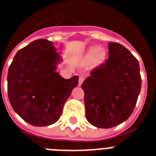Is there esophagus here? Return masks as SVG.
Instances as JSON below:
<instances>
[{
  "label": "esophagus",
  "mask_w": 156,
  "mask_h": 156,
  "mask_svg": "<svg viewBox=\"0 0 156 156\" xmlns=\"http://www.w3.org/2000/svg\"><path fill=\"white\" fill-rule=\"evenodd\" d=\"M83 81H84V77H83V76H80V77H79V82H78V86H79V87L82 85Z\"/></svg>",
  "instance_id": "34e87169"
}]
</instances>
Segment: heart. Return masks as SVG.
I'll return each mask as SVG.
<instances>
[{"label": "heart", "instance_id": "b5f03b06", "mask_svg": "<svg viewBox=\"0 0 156 156\" xmlns=\"http://www.w3.org/2000/svg\"><path fill=\"white\" fill-rule=\"evenodd\" d=\"M108 53L105 48L98 47L97 45H93L87 49L83 55V61L85 62H93L97 66L102 65L107 60Z\"/></svg>", "mask_w": 156, "mask_h": 156}]
</instances>
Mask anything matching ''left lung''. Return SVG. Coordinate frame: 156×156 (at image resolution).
I'll list each match as a JSON object with an SVG mask.
<instances>
[{"label": "left lung", "instance_id": "1", "mask_svg": "<svg viewBox=\"0 0 156 156\" xmlns=\"http://www.w3.org/2000/svg\"><path fill=\"white\" fill-rule=\"evenodd\" d=\"M109 59L82 82L87 121L111 128L128 119L141 90L139 61L122 45L110 42Z\"/></svg>", "mask_w": 156, "mask_h": 156}]
</instances>
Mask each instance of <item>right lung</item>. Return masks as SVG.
Returning <instances> with one entry per match:
<instances>
[{
  "mask_svg": "<svg viewBox=\"0 0 156 156\" xmlns=\"http://www.w3.org/2000/svg\"><path fill=\"white\" fill-rule=\"evenodd\" d=\"M62 58L46 39L32 41L15 55L9 68L8 95L13 111L35 126L54 124L78 84V76L65 79L57 72Z\"/></svg>",
  "mask_w": 156,
  "mask_h": 156,
  "instance_id": "add662e5",
  "label": "right lung"
}]
</instances>
